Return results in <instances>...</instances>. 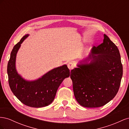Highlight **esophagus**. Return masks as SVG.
Returning <instances> with one entry per match:
<instances>
[{"mask_svg":"<svg viewBox=\"0 0 129 129\" xmlns=\"http://www.w3.org/2000/svg\"><path fill=\"white\" fill-rule=\"evenodd\" d=\"M68 67L70 71L74 68V64H73L72 62H69V63H68Z\"/></svg>","mask_w":129,"mask_h":129,"instance_id":"obj_1","label":"esophagus"}]
</instances>
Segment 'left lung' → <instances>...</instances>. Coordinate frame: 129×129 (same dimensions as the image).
I'll list each match as a JSON object with an SVG mask.
<instances>
[{
	"instance_id": "obj_1",
	"label": "left lung",
	"mask_w": 129,
	"mask_h": 129,
	"mask_svg": "<svg viewBox=\"0 0 129 129\" xmlns=\"http://www.w3.org/2000/svg\"><path fill=\"white\" fill-rule=\"evenodd\" d=\"M71 72L74 96L87 108L102 107L114 98L123 76L119 50L104 35L102 44L93 46L87 57Z\"/></svg>"
}]
</instances>
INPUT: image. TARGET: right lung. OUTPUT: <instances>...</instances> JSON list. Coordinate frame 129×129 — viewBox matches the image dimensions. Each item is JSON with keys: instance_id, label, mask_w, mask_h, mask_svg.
<instances>
[{"instance_id": "obj_1", "label": "right lung", "mask_w": 129, "mask_h": 129, "mask_svg": "<svg viewBox=\"0 0 129 129\" xmlns=\"http://www.w3.org/2000/svg\"><path fill=\"white\" fill-rule=\"evenodd\" d=\"M28 36L27 34L23 37L12 50L7 69L9 83L13 94L23 104L33 108L44 107L52 103L58 87L64 79L69 77L70 71L67 66L63 64L37 80L24 79L17 71L15 62L21 44Z\"/></svg>"}]
</instances>
